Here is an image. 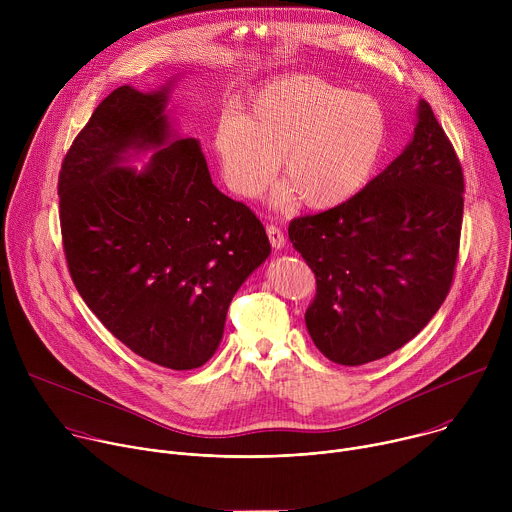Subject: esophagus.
<instances>
[{
  "mask_svg": "<svg viewBox=\"0 0 512 512\" xmlns=\"http://www.w3.org/2000/svg\"><path fill=\"white\" fill-rule=\"evenodd\" d=\"M267 237L275 249H281L285 245V235L277 225H267Z\"/></svg>",
  "mask_w": 512,
  "mask_h": 512,
  "instance_id": "1",
  "label": "esophagus"
}]
</instances>
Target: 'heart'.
<instances>
[{
  "instance_id": "obj_1",
  "label": "heart",
  "mask_w": 512,
  "mask_h": 512,
  "mask_svg": "<svg viewBox=\"0 0 512 512\" xmlns=\"http://www.w3.org/2000/svg\"><path fill=\"white\" fill-rule=\"evenodd\" d=\"M389 141V117L371 95L312 75H289L261 87L245 115L227 113L214 152L227 184L259 196L281 156V202L300 196L314 210L352 200L373 180Z\"/></svg>"
}]
</instances>
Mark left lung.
Masks as SVG:
<instances>
[{"instance_id":"1","label":"left lung","mask_w":512,"mask_h":512,"mask_svg":"<svg viewBox=\"0 0 512 512\" xmlns=\"http://www.w3.org/2000/svg\"><path fill=\"white\" fill-rule=\"evenodd\" d=\"M462 216V164L421 101L411 143L367 188L289 223L316 275L306 326L318 350L358 367L415 338L450 294Z\"/></svg>"}]
</instances>
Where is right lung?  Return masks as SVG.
<instances>
[{"instance_id": "1", "label": "right lung", "mask_w": 512, "mask_h": 512, "mask_svg": "<svg viewBox=\"0 0 512 512\" xmlns=\"http://www.w3.org/2000/svg\"><path fill=\"white\" fill-rule=\"evenodd\" d=\"M168 87L115 89L58 174L68 273L101 324L137 356L198 369L223 338L243 281L271 253L255 212L218 190L194 137L168 143ZM162 147L137 175L129 149Z\"/></svg>"}]
</instances>
